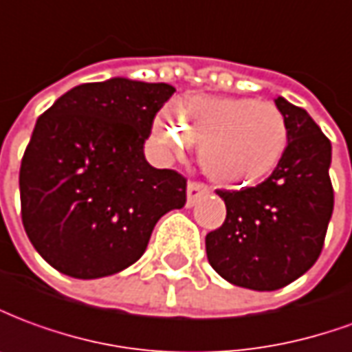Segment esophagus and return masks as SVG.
Returning a JSON list of instances; mask_svg holds the SVG:
<instances>
[{
  "instance_id": "1",
  "label": "esophagus",
  "mask_w": 352,
  "mask_h": 352,
  "mask_svg": "<svg viewBox=\"0 0 352 352\" xmlns=\"http://www.w3.org/2000/svg\"><path fill=\"white\" fill-rule=\"evenodd\" d=\"M210 191L208 186H204L201 182H189L188 184V206H193L195 201L201 195H206Z\"/></svg>"
}]
</instances>
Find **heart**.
I'll use <instances>...</instances> for the list:
<instances>
[{
    "label": "heart",
    "instance_id": "obj_1",
    "mask_svg": "<svg viewBox=\"0 0 352 352\" xmlns=\"http://www.w3.org/2000/svg\"><path fill=\"white\" fill-rule=\"evenodd\" d=\"M153 136L166 153L201 142L199 159L212 180L243 188L267 178L288 148V124L271 102L191 94L155 117Z\"/></svg>",
    "mask_w": 352,
    "mask_h": 352
}]
</instances>
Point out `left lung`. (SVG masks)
Instances as JSON below:
<instances>
[{
	"instance_id": "1",
	"label": "left lung",
	"mask_w": 352,
	"mask_h": 352,
	"mask_svg": "<svg viewBox=\"0 0 352 352\" xmlns=\"http://www.w3.org/2000/svg\"><path fill=\"white\" fill-rule=\"evenodd\" d=\"M288 148L267 180L241 191L218 189L228 216L206 235L212 269L235 286L271 292L315 265L333 210L331 144L303 108L278 96Z\"/></svg>"
}]
</instances>
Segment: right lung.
I'll list each match as a JSON object with an SVG mask.
<instances>
[{
  "label": "right lung",
  "instance_id": "add662e5",
  "mask_svg": "<svg viewBox=\"0 0 352 352\" xmlns=\"http://www.w3.org/2000/svg\"><path fill=\"white\" fill-rule=\"evenodd\" d=\"M174 91L111 77L74 87L37 119L19 176L22 223L56 271L116 275L140 260L161 216L186 204V178L144 155Z\"/></svg>",
  "mask_w": 352,
  "mask_h": 352
}]
</instances>
